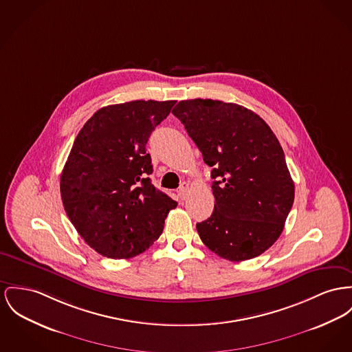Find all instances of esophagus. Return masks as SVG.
I'll list each match as a JSON object with an SVG mask.
<instances>
[{
	"instance_id": "1",
	"label": "esophagus",
	"mask_w": 352,
	"mask_h": 352,
	"mask_svg": "<svg viewBox=\"0 0 352 352\" xmlns=\"http://www.w3.org/2000/svg\"><path fill=\"white\" fill-rule=\"evenodd\" d=\"M188 192H189V183L184 182V183L180 184L179 190H177V195H179V197H180L182 200H184V199H187Z\"/></svg>"
}]
</instances>
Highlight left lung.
<instances>
[{"label": "left lung", "instance_id": "obj_1", "mask_svg": "<svg viewBox=\"0 0 352 352\" xmlns=\"http://www.w3.org/2000/svg\"><path fill=\"white\" fill-rule=\"evenodd\" d=\"M172 113L212 166L214 208L196 224L201 241L231 261L261 255L279 239L295 197L275 133L255 112L219 100H184Z\"/></svg>", "mask_w": 352, "mask_h": 352}]
</instances>
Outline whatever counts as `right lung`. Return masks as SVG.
I'll list each match as a JSON object with an SVG mask.
<instances>
[{
  "label": "right lung",
  "instance_id": "1",
  "mask_svg": "<svg viewBox=\"0 0 352 352\" xmlns=\"http://www.w3.org/2000/svg\"><path fill=\"white\" fill-rule=\"evenodd\" d=\"M176 101L136 100L98 109L78 132L60 190L72 224L105 258L140 255L159 239L177 203L148 177L145 145Z\"/></svg>",
  "mask_w": 352,
  "mask_h": 352
}]
</instances>
